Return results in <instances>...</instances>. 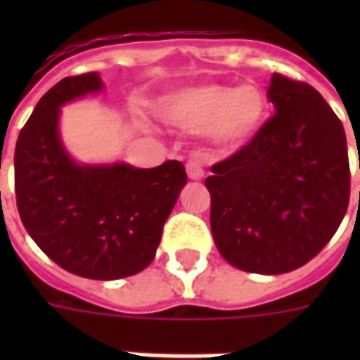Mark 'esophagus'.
I'll list each match as a JSON object with an SVG mask.
<instances>
[{"mask_svg":"<svg viewBox=\"0 0 360 360\" xmlns=\"http://www.w3.org/2000/svg\"><path fill=\"white\" fill-rule=\"evenodd\" d=\"M187 175L188 179H202L204 177V169H202V164H200V160L196 156H193L191 160L187 162Z\"/></svg>","mask_w":360,"mask_h":360,"instance_id":"obj_1","label":"esophagus"}]
</instances>
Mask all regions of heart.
<instances>
[{
  "mask_svg": "<svg viewBox=\"0 0 360 360\" xmlns=\"http://www.w3.org/2000/svg\"><path fill=\"white\" fill-rule=\"evenodd\" d=\"M160 117L187 131H202L214 144L237 148L250 142L264 127L268 100L255 84H198L162 98Z\"/></svg>",
  "mask_w": 360,
  "mask_h": 360,
  "instance_id": "obj_1",
  "label": "heart"
}]
</instances>
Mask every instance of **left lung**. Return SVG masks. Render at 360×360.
Instances as JSON below:
<instances>
[{
    "mask_svg": "<svg viewBox=\"0 0 360 360\" xmlns=\"http://www.w3.org/2000/svg\"><path fill=\"white\" fill-rule=\"evenodd\" d=\"M276 113L258 134L212 165L210 227L231 266L285 274L324 249L345 216L351 193L347 139L316 89L274 75Z\"/></svg>",
    "mask_w": 360,
    "mask_h": 360,
    "instance_id": "1",
    "label": "left lung"
}]
</instances>
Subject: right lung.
I'll return each mask as SVG.
<instances>
[{
  "label": "right lung",
  "mask_w": 360,
  "mask_h": 360,
  "mask_svg": "<svg viewBox=\"0 0 360 360\" xmlns=\"http://www.w3.org/2000/svg\"><path fill=\"white\" fill-rule=\"evenodd\" d=\"M98 90V73H84L40 98L15 146V195L22 226L56 264L105 281L134 276L154 260L187 173L177 160L152 169L75 164L59 139V111Z\"/></svg>",
  "instance_id": "1"
}]
</instances>
